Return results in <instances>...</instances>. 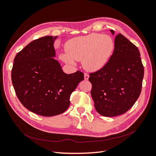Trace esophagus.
I'll use <instances>...</instances> for the list:
<instances>
[{
    "label": "esophagus",
    "mask_w": 156,
    "mask_h": 156,
    "mask_svg": "<svg viewBox=\"0 0 156 156\" xmlns=\"http://www.w3.org/2000/svg\"><path fill=\"white\" fill-rule=\"evenodd\" d=\"M88 78H89V75H88L87 74V73L84 74V79H85V80H88Z\"/></svg>",
    "instance_id": "1"
}]
</instances>
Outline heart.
Returning a JSON list of instances; mask_svg holds the SVG:
<instances>
[{"label": "heart", "instance_id": "heart-1", "mask_svg": "<svg viewBox=\"0 0 156 156\" xmlns=\"http://www.w3.org/2000/svg\"><path fill=\"white\" fill-rule=\"evenodd\" d=\"M114 48V41L110 36L92 33L67 41L65 44L66 53L61 54L60 57L62 61L70 65H74L75 60H82L84 68L96 72L106 66Z\"/></svg>", "mask_w": 156, "mask_h": 156}]
</instances>
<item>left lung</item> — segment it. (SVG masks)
I'll use <instances>...</instances> for the list:
<instances>
[{
  "label": "left lung",
  "instance_id": "left-lung-1",
  "mask_svg": "<svg viewBox=\"0 0 156 156\" xmlns=\"http://www.w3.org/2000/svg\"><path fill=\"white\" fill-rule=\"evenodd\" d=\"M109 31L114 35V31ZM114 43V51L106 66L90 73L88 79L94 108L105 117L121 115L132 108L140 96L144 77L138 48L120 33Z\"/></svg>",
  "mask_w": 156,
  "mask_h": 156
}]
</instances>
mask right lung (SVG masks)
Returning <instances> with one entry per match:
<instances>
[{
    "label": "right lung",
    "instance_id": "obj_1",
    "mask_svg": "<svg viewBox=\"0 0 156 156\" xmlns=\"http://www.w3.org/2000/svg\"><path fill=\"white\" fill-rule=\"evenodd\" d=\"M58 37L46 36L31 42L16 54L12 82L20 102L42 116L61 114L68 108L70 95L83 81L81 71L66 74L56 58Z\"/></svg>",
    "mask_w": 156,
    "mask_h": 156
}]
</instances>
